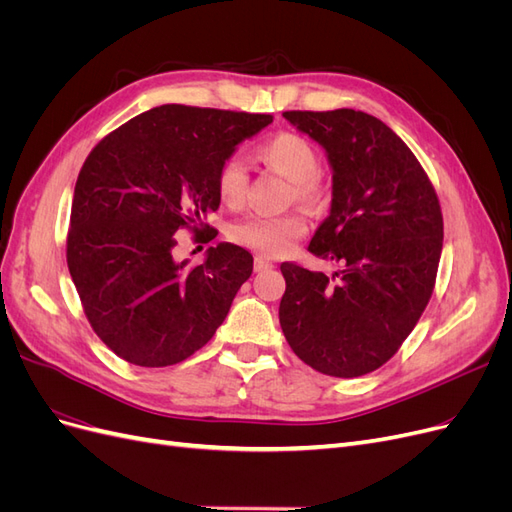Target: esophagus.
<instances>
[{
  "label": "esophagus",
  "instance_id": "34e87169",
  "mask_svg": "<svg viewBox=\"0 0 512 512\" xmlns=\"http://www.w3.org/2000/svg\"><path fill=\"white\" fill-rule=\"evenodd\" d=\"M273 269V262L267 260L265 256H256L254 258V271L262 273V271H271Z\"/></svg>",
  "mask_w": 512,
  "mask_h": 512
}]
</instances>
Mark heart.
<instances>
[{"mask_svg":"<svg viewBox=\"0 0 512 512\" xmlns=\"http://www.w3.org/2000/svg\"><path fill=\"white\" fill-rule=\"evenodd\" d=\"M256 156L260 162L275 168L294 183V196L305 203H316L322 196V188L316 179L318 151L305 136L294 132H280L269 141L258 145ZM218 196L224 205L239 207L247 192V168L239 158H228L215 177ZM305 232V222L299 215H250L235 224L230 237L239 245L265 256H280Z\"/></svg>","mask_w":512,"mask_h":512,"instance_id":"b5f03b06","label":"heart"}]
</instances>
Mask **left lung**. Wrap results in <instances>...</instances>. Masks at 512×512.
<instances>
[{"instance_id":"1","label":"left lung","mask_w":512,"mask_h":512,"mask_svg":"<svg viewBox=\"0 0 512 512\" xmlns=\"http://www.w3.org/2000/svg\"><path fill=\"white\" fill-rule=\"evenodd\" d=\"M324 149L331 207L309 252L339 262L333 280L284 262L280 324L320 374L356 378L384 365L429 303L442 254V211L423 166L376 117L352 108L288 111Z\"/></svg>"}]
</instances>
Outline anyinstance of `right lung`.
I'll return each mask as SVG.
<instances>
[{
	"instance_id": "1",
	"label": "right lung",
	"mask_w": 512,
	"mask_h": 512,
	"mask_svg": "<svg viewBox=\"0 0 512 512\" xmlns=\"http://www.w3.org/2000/svg\"><path fill=\"white\" fill-rule=\"evenodd\" d=\"M271 115L164 104L94 147L76 179L68 269L87 320L123 361L166 367L203 348L250 280L252 254L209 247L203 265L177 262V230L215 239L220 166Z\"/></svg>"
}]
</instances>
